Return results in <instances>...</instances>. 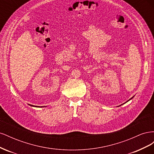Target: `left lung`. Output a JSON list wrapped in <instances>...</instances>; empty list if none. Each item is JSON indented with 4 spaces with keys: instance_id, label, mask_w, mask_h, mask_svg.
I'll list each match as a JSON object with an SVG mask.
<instances>
[{
    "instance_id": "obj_1",
    "label": "left lung",
    "mask_w": 154,
    "mask_h": 154,
    "mask_svg": "<svg viewBox=\"0 0 154 154\" xmlns=\"http://www.w3.org/2000/svg\"><path fill=\"white\" fill-rule=\"evenodd\" d=\"M134 97V96H133V97H131V98H130V100H128V101H130V100H132V98H133V97ZM121 105H119V106H121Z\"/></svg>"
}]
</instances>
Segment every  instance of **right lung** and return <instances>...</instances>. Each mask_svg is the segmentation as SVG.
<instances>
[{
  "instance_id": "right-lung-1",
  "label": "right lung",
  "mask_w": 154,
  "mask_h": 154,
  "mask_svg": "<svg viewBox=\"0 0 154 154\" xmlns=\"http://www.w3.org/2000/svg\"><path fill=\"white\" fill-rule=\"evenodd\" d=\"M31 105V106H34V105ZM42 107H44V106H42Z\"/></svg>"
}]
</instances>
